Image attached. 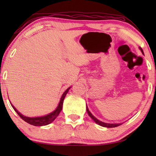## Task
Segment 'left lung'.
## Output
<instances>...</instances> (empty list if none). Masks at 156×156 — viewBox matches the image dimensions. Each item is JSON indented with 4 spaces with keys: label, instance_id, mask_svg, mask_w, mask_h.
<instances>
[{
    "label": "left lung",
    "instance_id": "8db88e82",
    "mask_svg": "<svg viewBox=\"0 0 156 156\" xmlns=\"http://www.w3.org/2000/svg\"><path fill=\"white\" fill-rule=\"evenodd\" d=\"M140 48V51H141V52H142L143 54H144V51H143L142 48ZM87 113H88L89 116H90L91 118L95 122L97 123V124H99V125H100V126H103V127H107V128H114V127L119 126H120V125L122 124V123H104V122H102V121H99V120H98V119H97V118H95V117L93 115L91 114V112H89V110L88 107H87Z\"/></svg>",
    "mask_w": 156,
    "mask_h": 156
}]
</instances>
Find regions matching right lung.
I'll use <instances>...</instances> for the list:
<instances>
[{
	"label": "right lung",
	"mask_w": 156,
	"mask_h": 156,
	"mask_svg": "<svg viewBox=\"0 0 156 156\" xmlns=\"http://www.w3.org/2000/svg\"><path fill=\"white\" fill-rule=\"evenodd\" d=\"M69 89H70V87H69V88L67 89V90H66L65 92L63 93V94H62V97L60 99V101H59L58 106H57V107L56 108V109H55V111H53V112L52 113H50V114H49L48 115H45V116H44L33 117V118H30V117L25 116H24V115L21 114L14 107V106L12 105V104H11L12 107L13 108V109L15 111H16V112L17 113V114L19 115V116H20L23 121H25V122L28 123L29 124L35 126H42L48 125V124H50V123H52V121H54L57 116H58L59 114L60 113V112L62 111V108L64 99H65V96L67 94L68 91H69Z\"/></svg>",
	"instance_id": "add662e5"
}]
</instances>
